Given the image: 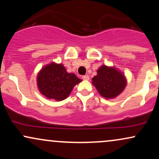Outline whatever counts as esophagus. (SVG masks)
<instances>
[{
	"label": "esophagus",
	"mask_w": 159,
	"mask_h": 159,
	"mask_svg": "<svg viewBox=\"0 0 159 159\" xmlns=\"http://www.w3.org/2000/svg\"><path fill=\"white\" fill-rule=\"evenodd\" d=\"M82 79L84 80V81H88V80L90 79V77H89V75H83V76H82Z\"/></svg>",
	"instance_id": "obj_1"
}]
</instances>
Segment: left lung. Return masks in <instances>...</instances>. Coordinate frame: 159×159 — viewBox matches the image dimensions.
<instances>
[{
	"label": "left lung",
	"instance_id": "left-lung-1",
	"mask_svg": "<svg viewBox=\"0 0 159 159\" xmlns=\"http://www.w3.org/2000/svg\"><path fill=\"white\" fill-rule=\"evenodd\" d=\"M92 81L99 94L105 98L116 97L126 86L125 76L119 70L105 65L98 69L97 75L94 76Z\"/></svg>",
	"mask_w": 159,
	"mask_h": 159
}]
</instances>
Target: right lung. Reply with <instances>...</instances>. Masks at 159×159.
I'll list each match as a JSON object with an SVG mask.
<instances>
[{
  "label": "right lung",
  "instance_id": "obj_1",
  "mask_svg": "<svg viewBox=\"0 0 159 159\" xmlns=\"http://www.w3.org/2000/svg\"><path fill=\"white\" fill-rule=\"evenodd\" d=\"M81 81L73 73H68L63 64L52 63L40 70L37 75L39 92L49 99L66 98L76 84Z\"/></svg>",
  "mask_w": 159,
  "mask_h": 159
}]
</instances>
